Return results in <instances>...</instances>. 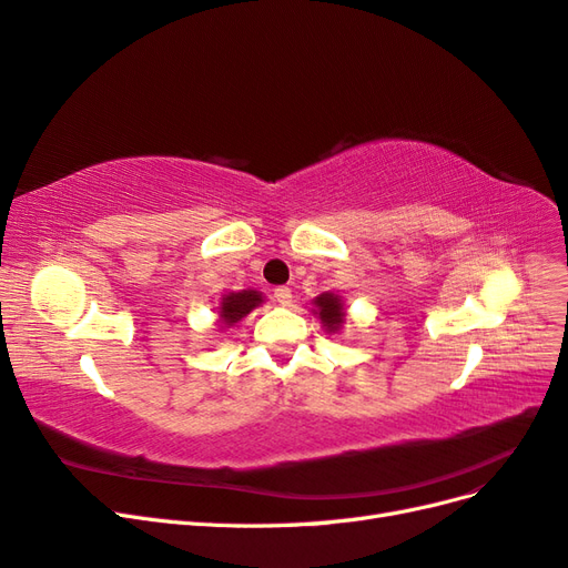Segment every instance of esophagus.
<instances>
[{
    "instance_id": "esophagus-1",
    "label": "esophagus",
    "mask_w": 568,
    "mask_h": 568,
    "mask_svg": "<svg viewBox=\"0 0 568 568\" xmlns=\"http://www.w3.org/2000/svg\"><path fill=\"white\" fill-rule=\"evenodd\" d=\"M274 301H277L280 305H288L291 303V288L288 286L274 288Z\"/></svg>"
}]
</instances>
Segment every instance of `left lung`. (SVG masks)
Listing matches in <instances>:
<instances>
[{
	"label": "left lung",
	"mask_w": 568,
	"mask_h": 568,
	"mask_svg": "<svg viewBox=\"0 0 568 568\" xmlns=\"http://www.w3.org/2000/svg\"><path fill=\"white\" fill-rule=\"evenodd\" d=\"M313 315L320 320L322 329L326 334H341L343 324H346V303L334 291H324V294L313 298Z\"/></svg>",
	"instance_id": "left-lung-1"
}]
</instances>
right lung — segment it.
<instances>
[{
    "mask_svg": "<svg viewBox=\"0 0 568 568\" xmlns=\"http://www.w3.org/2000/svg\"><path fill=\"white\" fill-rule=\"evenodd\" d=\"M263 303H265V296L255 288L227 291V294L220 298V303L215 307L220 332L232 329V326H236L244 317H248L255 307H261Z\"/></svg>",
    "mask_w": 568,
    "mask_h": 568,
    "instance_id": "right-lung-1",
    "label": "right lung"
}]
</instances>
